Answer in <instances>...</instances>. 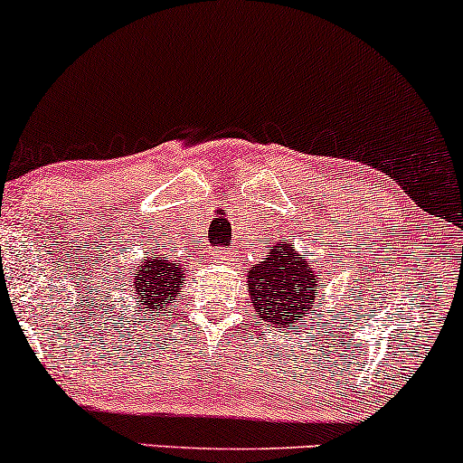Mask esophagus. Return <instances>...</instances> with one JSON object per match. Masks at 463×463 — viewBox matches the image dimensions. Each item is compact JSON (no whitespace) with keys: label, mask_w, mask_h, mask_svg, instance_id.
I'll use <instances>...</instances> for the list:
<instances>
[{"label":"esophagus","mask_w":463,"mask_h":463,"mask_svg":"<svg viewBox=\"0 0 463 463\" xmlns=\"http://www.w3.org/2000/svg\"><path fill=\"white\" fill-rule=\"evenodd\" d=\"M214 260H217L219 263H233L238 260V250L219 249V250H214Z\"/></svg>","instance_id":"34e87169"}]
</instances>
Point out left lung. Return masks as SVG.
I'll list each match as a JSON object with an SVG mask.
<instances>
[{
	"instance_id": "8db88e82",
	"label": "left lung",
	"mask_w": 463,
	"mask_h": 463,
	"mask_svg": "<svg viewBox=\"0 0 463 463\" xmlns=\"http://www.w3.org/2000/svg\"><path fill=\"white\" fill-rule=\"evenodd\" d=\"M319 272L308 266L296 246H269L266 260L249 272V296L260 321L280 327H296L315 308L319 298Z\"/></svg>"
}]
</instances>
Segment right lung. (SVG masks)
Returning a JSON list of instances; mask_svg holds the SVG:
<instances>
[{"mask_svg":"<svg viewBox=\"0 0 463 463\" xmlns=\"http://www.w3.org/2000/svg\"><path fill=\"white\" fill-rule=\"evenodd\" d=\"M187 272L183 266L174 263L167 257H146L137 263L134 285L137 308H142L144 319L155 321V312H165L172 308L174 298L183 287V274Z\"/></svg>","mask_w":463,"mask_h":463,"instance_id":"obj_1","label":"right lung"}]
</instances>
